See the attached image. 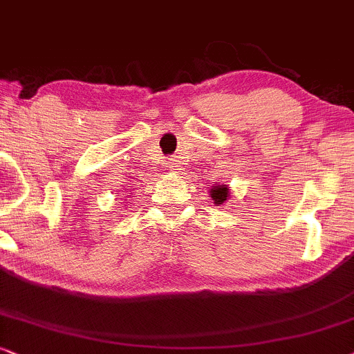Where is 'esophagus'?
<instances>
[{
	"instance_id": "obj_1",
	"label": "esophagus",
	"mask_w": 354,
	"mask_h": 354,
	"mask_svg": "<svg viewBox=\"0 0 354 354\" xmlns=\"http://www.w3.org/2000/svg\"><path fill=\"white\" fill-rule=\"evenodd\" d=\"M169 169L174 173H181V163L178 162V160H171V162H169Z\"/></svg>"
}]
</instances>
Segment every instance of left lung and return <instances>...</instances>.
Here are the masks:
<instances>
[{"label":"left lung","instance_id":"8db88e82","mask_svg":"<svg viewBox=\"0 0 354 354\" xmlns=\"http://www.w3.org/2000/svg\"><path fill=\"white\" fill-rule=\"evenodd\" d=\"M210 198H212L214 204H216V205L223 204L227 199L230 198L229 186H227V185H216V186H212V189H210Z\"/></svg>","mask_w":354,"mask_h":354}]
</instances>
